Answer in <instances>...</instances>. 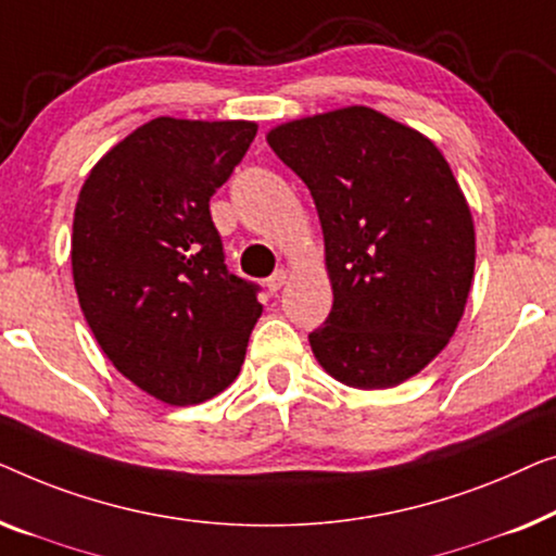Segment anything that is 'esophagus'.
<instances>
[{
  "mask_svg": "<svg viewBox=\"0 0 556 556\" xmlns=\"http://www.w3.org/2000/svg\"><path fill=\"white\" fill-rule=\"evenodd\" d=\"M285 281H287V269H277L275 275L267 279V289L271 294H275V292H279L281 287H285Z\"/></svg>",
  "mask_w": 556,
  "mask_h": 556,
  "instance_id": "1",
  "label": "esophagus"
}]
</instances>
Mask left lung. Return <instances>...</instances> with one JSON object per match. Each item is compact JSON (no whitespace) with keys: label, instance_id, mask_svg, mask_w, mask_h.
<instances>
[{"label":"left lung","instance_id":"8db88e82","mask_svg":"<svg viewBox=\"0 0 556 556\" xmlns=\"http://www.w3.org/2000/svg\"><path fill=\"white\" fill-rule=\"evenodd\" d=\"M267 143L307 184L325 233L334 302L312 353L350 388L401 386L448 345L471 292L473 218L448 161L365 105L281 123Z\"/></svg>","mask_w":556,"mask_h":556}]
</instances>
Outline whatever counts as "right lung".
<instances>
[{
  "label": "right lung",
  "instance_id": "right-lung-1",
  "mask_svg": "<svg viewBox=\"0 0 556 556\" xmlns=\"http://www.w3.org/2000/svg\"><path fill=\"white\" fill-rule=\"evenodd\" d=\"M256 136L252 121H148L85 178L73 279L98 345L132 386L197 405L241 370L262 304L231 275L208 201Z\"/></svg>",
  "mask_w": 556,
  "mask_h": 556
}]
</instances>
